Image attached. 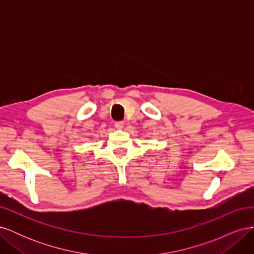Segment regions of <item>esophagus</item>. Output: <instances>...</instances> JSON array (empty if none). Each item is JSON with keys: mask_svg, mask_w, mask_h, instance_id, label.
Listing matches in <instances>:
<instances>
[{"mask_svg": "<svg viewBox=\"0 0 254 254\" xmlns=\"http://www.w3.org/2000/svg\"><path fill=\"white\" fill-rule=\"evenodd\" d=\"M114 126L117 127L118 129H122L123 127H124V122H122V121H118V122H115V123H114Z\"/></svg>", "mask_w": 254, "mask_h": 254, "instance_id": "esophagus-1", "label": "esophagus"}]
</instances>
